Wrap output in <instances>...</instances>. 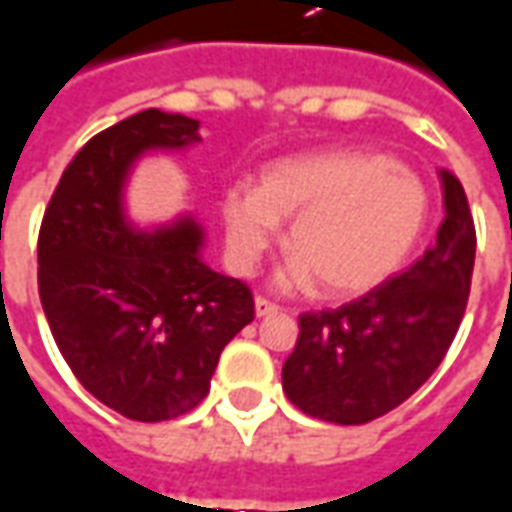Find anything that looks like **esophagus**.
Wrapping results in <instances>:
<instances>
[{
	"instance_id": "esophagus-1",
	"label": "esophagus",
	"mask_w": 512,
	"mask_h": 512,
	"mask_svg": "<svg viewBox=\"0 0 512 512\" xmlns=\"http://www.w3.org/2000/svg\"><path fill=\"white\" fill-rule=\"evenodd\" d=\"M255 312H257V318H263V315H274V312H279V307L274 304V301H268V299H263V296H257Z\"/></svg>"
}]
</instances>
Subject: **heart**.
Instances as JSON below:
<instances>
[{
  "instance_id": "1",
  "label": "heart",
  "mask_w": 512,
  "mask_h": 512,
  "mask_svg": "<svg viewBox=\"0 0 512 512\" xmlns=\"http://www.w3.org/2000/svg\"><path fill=\"white\" fill-rule=\"evenodd\" d=\"M290 219L282 274L326 299H351L395 274L428 222V191L395 158L367 150H326L282 158L257 189L235 183L222 194L227 255L249 274Z\"/></svg>"
}]
</instances>
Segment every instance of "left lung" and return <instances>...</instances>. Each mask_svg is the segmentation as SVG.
I'll return each mask as SVG.
<instances>
[{"label": "left lung", "instance_id": "1", "mask_svg": "<svg viewBox=\"0 0 512 512\" xmlns=\"http://www.w3.org/2000/svg\"><path fill=\"white\" fill-rule=\"evenodd\" d=\"M444 222L417 263L337 310L299 315V340L282 365L296 408L334 425H365L417 392L466 312L477 233L461 180L441 169Z\"/></svg>", "mask_w": 512, "mask_h": 512}]
</instances>
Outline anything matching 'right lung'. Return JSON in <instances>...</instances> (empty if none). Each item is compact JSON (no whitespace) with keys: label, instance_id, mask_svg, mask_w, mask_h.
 Listing matches in <instances>:
<instances>
[{"label":"right lung","instance_id":"right-lung-1","mask_svg":"<svg viewBox=\"0 0 512 512\" xmlns=\"http://www.w3.org/2000/svg\"><path fill=\"white\" fill-rule=\"evenodd\" d=\"M197 128L145 109L95 134L40 224L38 290L54 343L95 400L134 422L200 406L224 345L255 318L249 285L202 263L191 219L134 233L120 208L134 158L186 147Z\"/></svg>","mask_w":512,"mask_h":512}]
</instances>
